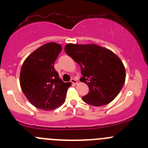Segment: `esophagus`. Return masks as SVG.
Wrapping results in <instances>:
<instances>
[{
  "label": "esophagus",
  "mask_w": 148,
  "mask_h": 148,
  "mask_svg": "<svg viewBox=\"0 0 148 148\" xmlns=\"http://www.w3.org/2000/svg\"><path fill=\"white\" fill-rule=\"evenodd\" d=\"M71 82L73 84H76L78 83V82H77V81L75 80V79H74V78H72V79H71Z\"/></svg>",
  "instance_id": "obj_1"
}]
</instances>
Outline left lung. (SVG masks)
Wrapping results in <instances>:
<instances>
[{"label":"left lung","mask_w":148,"mask_h":148,"mask_svg":"<svg viewBox=\"0 0 148 148\" xmlns=\"http://www.w3.org/2000/svg\"><path fill=\"white\" fill-rule=\"evenodd\" d=\"M65 52L82 69L80 81L87 84L89 92L84 102L100 107L111 102L125 84V68L114 53L94 44H67Z\"/></svg>","instance_id":"obj_1"}]
</instances>
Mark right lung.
<instances>
[{
  "mask_svg": "<svg viewBox=\"0 0 148 148\" xmlns=\"http://www.w3.org/2000/svg\"><path fill=\"white\" fill-rule=\"evenodd\" d=\"M62 49L60 44H44L23 61L20 73V85L27 99L35 108L52 110L65 101L70 83H64L54 68Z\"/></svg>",
  "mask_w": 148,
  "mask_h": 148,
  "instance_id": "1",
  "label": "right lung"
}]
</instances>
